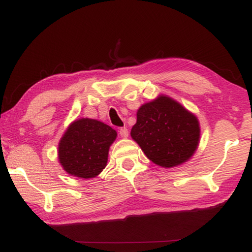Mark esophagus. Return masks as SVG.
<instances>
[{"mask_svg":"<svg viewBox=\"0 0 252 252\" xmlns=\"http://www.w3.org/2000/svg\"><path fill=\"white\" fill-rule=\"evenodd\" d=\"M119 135H121V136L124 138L128 137V129H127L126 127H123V128L119 129Z\"/></svg>","mask_w":252,"mask_h":252,"instance_id":"obj_1","label":"esophagus"}]
</instances>
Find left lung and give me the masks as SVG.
Segmentation results:
<instances>
[{
	"instance_id": "left-lung-1",
	"label": "left lung",
	"mask_w": 252,
	"mask_h": 252,
	"mask_svg": "<svg viewBox=\"0 0 252 252\" xmlns=\"http://www.w3.org/2000/svg\"><path fill=\"white\" fill-rule=\"evenodd\" d=\"M130 136L157 165L172 168L187 162L199 144L198 118L168 95L139 107Z\"/></svg>"
}]
</instances>
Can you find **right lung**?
I'll use <instances>...</instances> for the list:
<instances>
[{
  "label": "right lung",
  "mask_w": 252,
  "mask_h": 252,
  "mask_svg": "<svg viewBox=\"0 0 252 252\" xmlns=\"http://www.w3.org/2000/svg\"><path fill=\"white\" fill-rule=\"evenodd\" d=\"M117 131L96 119L81 118L69 124L59 143V161L68 175L90 179L106 168Z\"/></svg>",
  "instance_id": "obj_1"
}]
</instances>
